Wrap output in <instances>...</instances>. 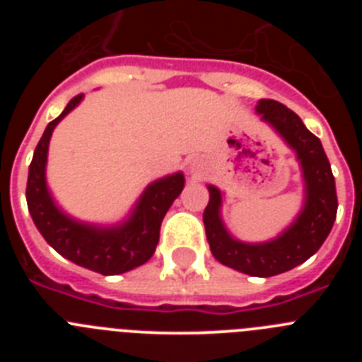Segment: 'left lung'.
I'll list each match as a JSON object with an SVG mask.
<instances>
[{
	"label": "left lung",
	"instance_id": "left-lung-1",
	"mask_svg": "<svg viewBox=\"0 0 362 362\" xmlns=\"http://www.w3.org/2000/svg\"><path fill=\"white\" fill-rule=\"evenodd\" d=\"M257 112L297 152L306 183L305 209L276 241L245 245L228 235L219 219L221 192L209 187L210 201L203 214L210 250L225 267L255 277H272L305 263L321 248L337 216V192L330 161L321 141L306 129L296 112L274 99H261Z\"/></svg>",
	"mask_w": 362,
	"mask_h": 362
}]
</instances>
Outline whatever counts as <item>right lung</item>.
I'll return each mask as SVG.
<instances>
[{
  "instance_id": "obj_1",
  "label": "right lung",
  "mask_w": 362,
  "mask_h": 362,
  "mask_svg": "<svg viewBox=\"0 0 362 362\" xmlns=\"http://www.w3.org/2000/svg\"><path fill=\"white\" fill-rule=\"evenodd\" d=\"M69 101L62 116L50 121L34 150L27 181V204L34 225L57 254L92 272L114 276L141 267L156 252L163 217L185 187L183 174L168 175L150 185L130 219L114 228H98L70 219L57 210L45 183V165L52 130L81 101Z\"/></svg>"
}]
</instances>
